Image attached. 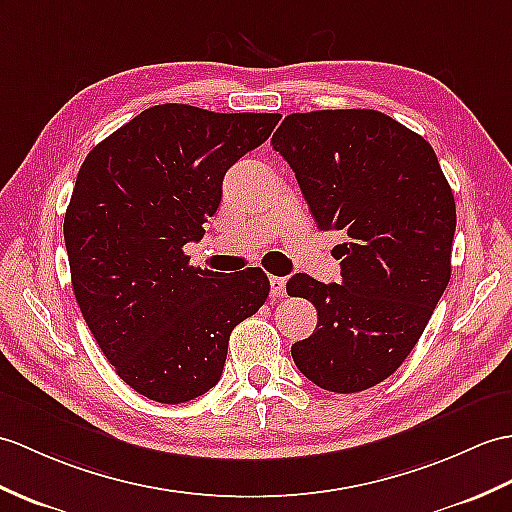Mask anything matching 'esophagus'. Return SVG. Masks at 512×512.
I'll list each match as a JSON object with an SVG mask.
<instances>
[{
	"instance_id": "34e87169",
	"label": "esophagus",
	"mask_w": 512,
	"mask_h": 512,
	"mask_svg": "<svg viewBox=\"0 0 512 512\" xmlns=\"http://www.w3.org/2000/svg\"><path fill=\"white\" fill-rule=\"evenodd\" d=\"M270 296L272 299H283L285 296V279L283 277H270Z\"/></svg>"
}]
</instances>
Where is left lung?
I'll return each instance as SVG.
<instances>
[{
    "label": "left lung",
    "mask_w": 512,
    "mask_h": 512,
    "mask_svg": "<svg viewBox=\"0 0 512 512\" xmlns=\"http://www.w3.org/2000/svg\"><path fill=\"white\" fill-rule=\"evenodd\" d=\"M320 231H342L340 283L305 272L285 290L312 301L316 331L292 360L316 386L360 392L408 358L451 277L456 202L436 152L371 109L292 113L272 135Z\"/></svg>",
    "instance_id": "1"
}]
</instances>
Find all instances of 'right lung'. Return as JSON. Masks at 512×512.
I'll use <instances>...</instances> for the list:
<instances>
[{
  "instance_id": "1",
  "label": "right lung",
  "mask_w": 512,
  "mask_h": 512,
  "mask_svg": "<svg viewBox=\"0 0 512 512\" xmlns=\"http://www.w3.org/2000/svg\"><path fill=\"white\" fill-rule=\"evenodd\" d=\"M279 113L159 104L100 141L65 213L71 285L102 353L152 401L185 403L218 384L235 325L266 303L261 268L218 279L183 246L205 235L231 165Z\"/></svg>"
}]
</instances>
